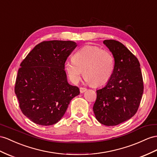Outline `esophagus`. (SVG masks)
Listing matches in <instances>:
<instances>
[{
  "instance_id": "obj_1",
  "label": "esophagus",
  "mask_w": 157,
  "mask_h": 157,
  "mask_svg": "<svg viewBox=\"0 0 157 157\" xmlns=\"http://www.w3.org/2000/svg\"><path fill=\"white\" fill-rule=\"evenodd\" d=\"M86 90H87V89H86V88H85V87H79L80 93H83V92H85Z\"/></svg>"
}]
</instances>
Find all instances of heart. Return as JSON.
Masks as SVG:
<instances>
[{
	"mask_svg": "<svg viewBox=\"0 0 157 157\" xmlns=\"http://www.w3.org/2000/svg\"><path fill=\"white\" fill-rule=\"evenodd\" d=\"M114 58L110 52L98 46H85L75 52L73 60L66 63L68 78L78 83L83 74L93 86H99L110 79L114 70Z\"/></svg>",
	"mask_w": 157,
	"mask_h": 157,
	"instance_id": "b5f03b06",
	"label": "heart"
}]
</instances>
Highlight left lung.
Instances as JSON below:
<instances>
[{"label": "left lung", "instance_id": "1", "mask_svg": "<svg viewBox=\"0 0 157 157\" xmlns=\"http://www.w3.org/2000/svg\"><path fill=\"white\" fill-rule=\"evenodd\" d=\"M103 44L113 54L114 70L107 85L96 91L93 110L100 123L115 126L136 113L143 94V80L139 60L128 48L115 40H105Z\"/></svg>", "mask_w": 157, "mask_h": 157}]
</instances>
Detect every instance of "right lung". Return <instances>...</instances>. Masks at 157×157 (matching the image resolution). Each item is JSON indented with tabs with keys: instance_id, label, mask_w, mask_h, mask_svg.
I'll return each instance as SVG.
<instances>
[{
	"instance_id": "1",
	"label": "right lung",
	"mask_w": 157,
	"mask_h": 157,
	"mask_svg": "<svg viewBox=\"0 0 157 157\" xmlns=\"http://www.w3.org/2000/svg\"><path fill=\"white\" fill-rule=\"evenodd\" d=\"M76 46L73 41H43L21 62L14 92L22 113L33 122L44 126L58 123L79 94L77 86L67 83L64 70Z\"/></svg>"
}]
</instances>
